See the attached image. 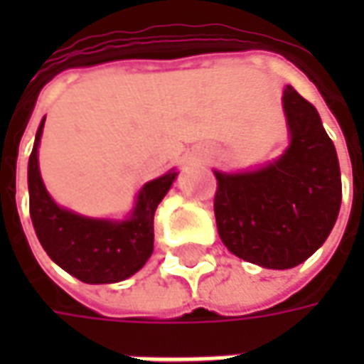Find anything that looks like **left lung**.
<instances>
[{
	"mask_svg": "<svg viewBox=\"0 0 364 364\" xmlns=\"http://www.w3.org/2000/svg\"><path fill=\"white\" fill-rule=\"evenodd\" d=\"M282 105L289 150L250 173L216 171L214 216L222 244L267 269L300 265L328 240L341 206L336 146L318 111L290 85Z\"/></svg>",
	"mask_w": 364,
	"mask_h": 364,
	"instance_id": "1",
	"label": "left lung"
}]
</instances>
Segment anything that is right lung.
I'll return each mask as SVG.
<instances>
[{"label":"right lung","instance_id":"obj_1","mask_svg":"<svg viewBox=\"0 0 364 364\" xmlns=\"http://www.w3.org/2000/svg\"><path fill=\"white\" fill-rule=\"evenodd\" d=\"M36 130L28 158V210L36 237L56 265L90 284H109L140 271L154 252V214L175 179V171L146 183L132 216L124 222L85 218L60 208L44 189L38 171Z\"/></svg>","mask_w":364,"mask_h":364}]
</instances>
